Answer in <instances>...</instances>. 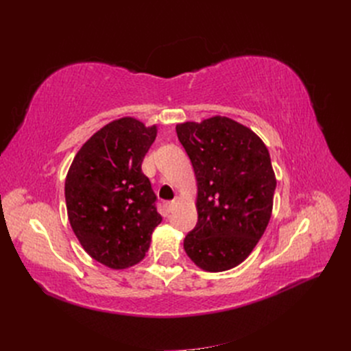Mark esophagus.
I'll return each mask as SVG.
<instances>
[{
    "label": "esophagus",
    "instance_id": "obj_1",
    "mask_svg": "<svg viewBox=\"0 0 351 351\" xmlns=\"http://www.w3.org/2000/svg\"><path fill=\"white\" fill-rule=\"evenodd\" d=\"M178 204H180V197L176 196L171 202H167V204H165V209H167L168 212H171V210L176 209V206H177Z\"/></svg>",
    "mask_w": 351,
    "mask_h": 351
}]
</instances>
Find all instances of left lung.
<instances>
[{"label":"left lung","mask_w":351,"mask_h":351,"mask_svg":"<svg viewBox=\"0 0 351 351\" xmlns=\"http://www.w3.org/2000/svg\"><path fill=\"white\" fill-rule=\"evenodd\" d=\"M196 177L197 224L184 239L192 262L222 272L246 261L272 215L277 187L268 147L244 124L215 115L176 125Z\"/></svg>","instance_id":"obj_1"}]
</instances>
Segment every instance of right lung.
<instances>
[{
    "label": "right lung",
    "instance_id": "1",
    "mask_svg": "<svg viewBox=\"0 0 351 351\" xmlns=\"http://www.w3.org/2000/svg\"><path fill=\"white\" fill-rule=\"evenodd\" d=\"M158 133L134 117L105 124L83 143L66 177L70 226L92 259L111 269L139 263L161 222L143 158Z\"/></svg>",
    "mask_w": 351,
    "mask_h": 351
}]
</instances>
